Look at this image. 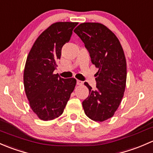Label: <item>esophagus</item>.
<instances>
[{
	"label": "esophagus",
	"mask_w": 153,
	"mask_h": 153,
	"mask_svg": "<svg viewBox=\"0 0 153 153\" xmlns=\"http://www.w3.org/2000/svg\"><path fill=\"white\" fill-rule=\"evenodd\" d=\"M76 85H82V82L80 81V80H76Z\"/></svg>",
	"instance_id": "obj_1"
}]
</instances>
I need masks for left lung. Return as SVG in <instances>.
<instances>
[{"label": "left lung", "mask_w": 153, "mask_h": 153, "mask_svg": "<svg viewBox=\"0 0 153 153\" xmlns=\"http://www.w3.org/2000/svg\"><path fill=\"white\" fill-rule=\"evenodd\" d=\"M90 53L91 62L98 68L97 89L85 82L89 95L82 102L86 116L96 122L110 119L119 108L124 96L127 64L119 39L99 23H83L74 29Z\"/></svg>", "instance_id": "8db88e82"}]
</instances>
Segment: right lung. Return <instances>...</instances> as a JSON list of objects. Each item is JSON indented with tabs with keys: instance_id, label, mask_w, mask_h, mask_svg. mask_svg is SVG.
Instances as JSON below:
<instances>
[{
	"instance_id": "1",
	"label": "right lung",
	"mask_w": 153,
	"mask_h": 153,
	"mask_svg": "<svg viewBox=\"0 0 153 153\" xmlns=\"http://www.w3.org/2000/svg\"><path fill=\"white\" fill-rule=\"evenodd\" d=\"M78 23H53L37 37L30 50L23 73L25 92L32 111L43 121L59 117L74 90V78L53 74L62 48Z\"/></svg>"
}]
</instances>
